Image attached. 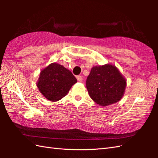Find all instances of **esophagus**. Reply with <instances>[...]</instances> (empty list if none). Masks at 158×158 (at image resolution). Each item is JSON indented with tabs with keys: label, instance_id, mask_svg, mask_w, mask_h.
<instances>
[{
	"label": "esophagus",
	"instance_id": "34e87169",
	"mask_svg": "<svg viewBox=\"0 0 158 158\" xmlns=\"http://www.w3.org/2000/svg\"><path fill=\"white\" fill-rule=\"evenodd\" d=\"M77 80H78V81H80V82H81V81H83V77H82V76H81V75L77 76Z\"/></svg>",
	"mask_w": 158,
	"mask_h": 158
}]
</instances>
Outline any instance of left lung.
Returning a JSON list of instances; mask_svg holds the SVG:
<instances>
[{
  "mask_svg": "<svg viewBox=\"0 0 158 158\" xmlns=\"http://www.w3.org/2000/svg\"><path fill=\"white\" fill-rule=\"evenodd\" d=\"M126 87V79L115 66L109 64L92 67L86 80L90 98L103 106L119 101Z\"/></svg>",
  "mask_w": 158,
  "mask_h": 158,
  "instance_id": "left-lung-1",
  "label": "left lung"
}]
</instances>
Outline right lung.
Listing matches in <instances>:
<instances>
[{
	"label": "right lung",
	"mask_w": 158,
	"mask_h": 158,
	"mask_svg": "<svg viewBox=\"0 0 158 158\" xmlns=\"http://www.w3.org/2000/svg\"><path fill=\"white\" fill-rule=\"evenodd\" d=\"M77 79L69 70L57 63H52L40 73L37 88L50 101L62 99L77 83Z\"/></svg>",
	"instance_id": "right-lung-1"
}]
</instances>
